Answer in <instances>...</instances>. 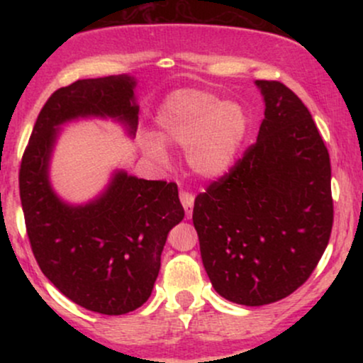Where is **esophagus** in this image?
Masks as SVG:
<instances>
[{
    "label": "esophagus",
    "mask_w": 363,
    "mask_h": 363,
    "mask_svg": "<svg viewBox=\"0 0 363 363\" xmlns=\"http://www.w3.org/2000/svg\"><path fill=\"white\" fill-rule=\"evenodd\" d=\"M179 198H181V203H182V206H184L186 215H187V216L193 215L194 194H193V193H189V191H181V194H179Z\"/></svg>",
    "instance_id": "obj_1"
}]
</instances>
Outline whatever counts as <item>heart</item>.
Masks as SVG:
<instances>
[{"label":"heart","instance_id":"obj_1","mask_svg":"<svg viewBox=\"0 0 363 363\" xmlns=\"http://www.w3.org/2000/svg\"><path fill=\"white\" fill-rule=\"evenodd\" d=\"M158 136L187 148V162L203 177H220L234 167L245 136L249 116L240 104L220 102L205 90H181L165 101L157 114ZM145 150L155 160H165L164 145L145 140Z\"/></svg>","mask_w":363,"mask_h":363}]
</instances>
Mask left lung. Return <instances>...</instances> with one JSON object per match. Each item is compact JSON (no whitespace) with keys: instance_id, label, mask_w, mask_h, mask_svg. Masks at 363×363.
I'll return each mask as SVG.
<instances>
[{"instance_id":"8db88e82","label":"left lung","mask_w":363,"mask_h":363,"mask_svg":"<svg viewBox=\"0 0 363 363\" xmlns=\"http://www.w3.org/2000/svg\"><path fill=\"white\" fill-rule=\"evenodd\" d=\"M264 97L256 143L194 199L193 223L213 289L266 306L309 280L333 228L331 164L309 109L280 82Z\"/></svg>"}]
</instances>
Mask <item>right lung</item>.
Listing matches in <instances>:
<instances>
[{
    "instance_id": "add662e5",
    "label": "right lung",
    "mask_w": 363,
    "mask_h": 363,
    "mask_svg": "<svg viewBox=\"0 0 363 363\" xmlns=\"http://www.w3.org/2000/svg\"><path fill=\"white\" fill-rule=\"evenodd\" d=\"M133 89V78L118 74L54 91L37 116L18 174L25 227L40 272L69 301L107 315L148 301L167 234L184 218L177 184L118 172L101 198L69 206L51 189L48 167L57 126L69 119L109 116L135 135Z\"/></svg>"
}]
</instances>
